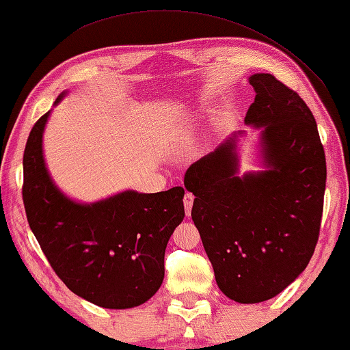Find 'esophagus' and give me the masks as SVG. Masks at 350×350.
Wrapping results in <instances>:
<instances>
[{
  "label": "esophagus",
  "mask_w": 350,
  "mask_h": 350,
  "mask_svg": "<svg viewBox=\"0 0 350 350\" xmlns=\"http://www.w3.org/2000/svg\"><path fill=\"white\" fill-rule=\"evenodd\" d=\"M193 200H195V196L189 193V191H187V193L184 195V206H185V214L187 215H190V213H191V208H193Z\"/></svg>",
  "instance_id": "esophagus-1"
}]
</instances>
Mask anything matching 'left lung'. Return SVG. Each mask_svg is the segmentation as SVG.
<instances>
[{"mask_svg":"<svg viewBox=\"0 0 350 350\" xmlns=\"http://www.w3.org/2000/svg\"><path fill=\"white\" fill-rule=\"evenodd\" d=\"M255 101L245 125L260 130L262 171H239L233 133L184 177L191 219L219 288L236 303H262L308 267L321 231L327 163L312 112L271 75L249 77Z\"/></svg>","mask_w":350,"mask_h":350,"instance_id":"left-lung-1","label":"left lung"}]
</instances>
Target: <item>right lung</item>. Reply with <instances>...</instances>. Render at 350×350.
<instances>
[{
  "mask_svg": "<svg viewBox=\"0 0 350 350\" xmlns=\"http://www.w3.org/2000/svg\"><path fill=\"white\" fill-rule=\"evenodd\" d=\"M49 117L51 111L34 124L23 154L29 228L53 271L77 297L106 309L139 306L163 282L166 244L184 220L185 191L125 190L95 203L71 200L55 185L44 160Z\"/></svg>",
  "mask_w": 350,
  "mask_h": 350,
  "instance_id": "1",
  "label": "right lung"
}]
</instances>
